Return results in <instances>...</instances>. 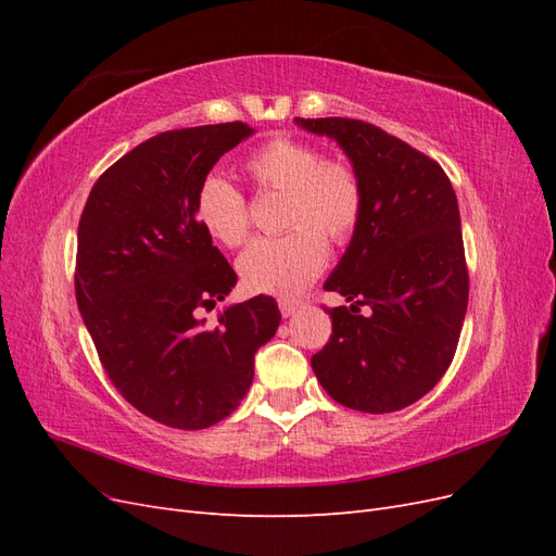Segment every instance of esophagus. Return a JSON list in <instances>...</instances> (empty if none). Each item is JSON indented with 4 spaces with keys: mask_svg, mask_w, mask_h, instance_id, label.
Returning a JSON list of instances; mask_svg holds the SVG:
<instances>
[{
    "mask_svg": "<svg viewBox=\"0 0 556 556\" xmlns=\"http://www.w3.org/2000/svg\"><path fill=\"white\" fill-rule=\"evenodd\" d=\"M278 308L282 313V317H290L301 308V301L299 299H280L278 301Z\"/></svg>",
    "mask_w": 556,
    "mask_h": 556,
    "instance_id": "1",
    "label": "esophagus"
}]
</instances>
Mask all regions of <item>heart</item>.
<instances>
[{
	"label": "heart",
	"instance_id": "b5f03b06",
	"mask_svg": "<svg viewBox=\"0 0 556 556\" xmlns=\"http://www.w3.org/2000/svg\"><path fill=\"white\" fill-rule=\"evenodd\" d=\"M245 174L264 192L285 194L278 239H260L239 257L250 292L294 294L323 271L327 242L341 245L355 233L364 188L355 166L299 139H274L245 160ZM197 220L213 241L237 248L248 239V204L233 185L211 174L199 185Z\"/></svg>",
	"mask_w": 556,
	"mask_h": 556
}]
</instances>
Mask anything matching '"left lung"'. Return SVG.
I'll return each mask as SVG.
<instances>
[{
  "instance_id": "1",
  "label": "left lung",
  "mask_w": 556,
  "mask_h": 556,
  "mask_svg": "<svg viewBox=\"0 0 556 556\" xmlns=\"http://www.w3.org/2000/svg\"><path fill=\"white\" fill-rule=\"evenodd\" d=\"M294 123L339 143L364 188L359 225L325 282L352 306L327 308L333 331L311 366L341 406L401 410L433 390L459 343L468 271L457 194L439 162L371 123Z\"/></svg>"
}]
</instances>
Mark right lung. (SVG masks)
<instances>
[{"instance_id":"right-lung-1","label":"right lung","mask_w":556,"mask_h":556,"mask_svg":"<svg viewBox=\"0 0 556 556\" xmlns=\"http://www.w3.org/2000/svg\"><path fill=\"white\" fill-rule=\"evenodd\" d=\"M252 131L223 123L157 134L99 176L78 223L76 301L99 362L134 408L174 429L237 410L255 352L280 325L264 294L227 306L215 327L197 317L237 285L197 220L199 185Z\"/></svg>"}]
</instances>
